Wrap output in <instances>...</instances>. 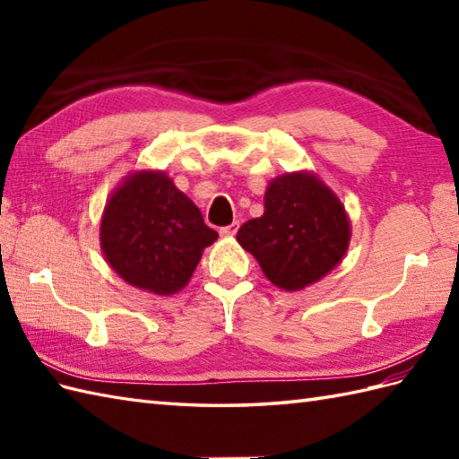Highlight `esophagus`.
I'll use <instances>...</instances> for the list:
<instances>
[{
    "label": "esophagus",
    "mask_w": 459,
    "mask_h": 459,
    "mask_svg": "<svg viewBox=\"0 0 459 459\" xmlns=\"http://www.w3.org/2000/svg\"><path fill=\"white\" fill-rule=\"evenodd\" d=\"M237 230H238V222L235 221V222L227 224V227H222V229H221V235H222V237H235Z\"/></svg>",
    "instance_id": "esophagus-1"
}]
</instances>
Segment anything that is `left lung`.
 Segmentation results:
<instances>
[{"instance_id": "left-lung-1", "label": "left lung", "mask_w": 459, "mask_h": 459, "mask_svg": "<svg viewBox=\"0 0 459 459\" xmlns=\"http://www.w3.org/2000/svg\"><path fill=\"white\" fill-rule=\"evenodd\" d=\"M351 224L343 203L314 173L270 181L264 214L238 229V245L258 260L272 284L296 291L324 278L343 260Z\"/></svg>"}]
</instances>
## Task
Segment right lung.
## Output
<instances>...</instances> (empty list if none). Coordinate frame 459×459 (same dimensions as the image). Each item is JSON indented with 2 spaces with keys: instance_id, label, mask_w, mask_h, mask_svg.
Returning <instances> with one entry per match:
<instances>
[{
  "instance_id": "1",
  "label": "right lung",
  "mask_w": 459,
  "mask_h": 459,
  "mask_svg": "<svg viewBox=\"0 0 459 459\" xmlns=\"http://www.w3.org/2000/svg\"><path fill=\"white\" fill-rule=\"evenodd\" d=\"M219 238L163 171H135L104 207L100 247L130 286L171 296L187 286L203 250Z\"/></svg>"
}]
</instances>
